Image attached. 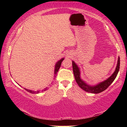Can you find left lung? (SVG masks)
I'll return each mask as SVG.
<instances>
[{"label": "left lung", "instance_id": "left-lung-1", "mask_svg": "<svg viewBox=\"0 0 127 127\" xmlns=\"http://www.w3.org/2000/svg\"><path fill=\"white\" fill-rule=\"evenodd\" d=\"M72 66L75 79H76L77 84L82 89L87 92H91L92 94H98L106 90L112 83L117 77L120 68V58L119 57H118L117 65L116 66L115 71L114 72L112 75L106 79V80L100 82L95 86H91L87 84L83 79H81L80 69L74 61H72Z\"/></svg>", "mask_w": 127, "mask_h": 127}]
</instances>
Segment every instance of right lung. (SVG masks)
Listing matches in <instances>:
<instances>
[{"instance_id": "1", "label": "right lung", "mask_w": 127, "mask_h": 127, "mask_svg": "<svg viewBox=\"0 0 127 127\" xmlns=\"http://www.w3.org/2000/svg\"><path fill=\"white\" fill-rule=\"evenodd\" d=\"M64 59V58H63L60 59L59 61H58L57 62V63L55 64V69H54V78L56 77V76H57V72H58V70L59 69L60 67H61V64H62V62H63V60ZM24 89L26 90L27 91L30 92V93L31 94H38L40 92V91H32V90H28V89H25V88H24ZM47 90V87L46 88H45V89L44 90H42V91H46V90Z\"/></svg>"}]
</instances>
